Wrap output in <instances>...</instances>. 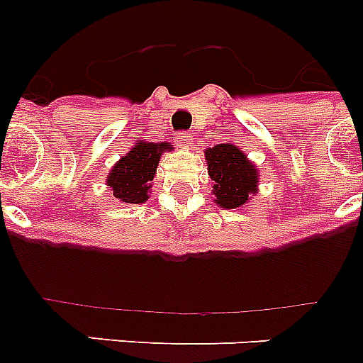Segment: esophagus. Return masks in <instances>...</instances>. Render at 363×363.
<instances>
[{"label":"esophagus","mask_w":363,"mask_h":363,"mask_svg":"<svg viewBox=\"0 0 363 363\" xmlns=\"http://www.w3.org/2000/svg\"><path fill=\"white\" fill-rule=\"evenodd\" d=\"M192 140H194V134L192 133H179L176 136V142H178L179 147H187Z\"/></svg>","instance_id":"obj_1"}]
</instances>
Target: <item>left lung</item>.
<instances>
[{"instance_id":"1","label":"left lung","mask_w":363,"mask_h":363,"mask_svg":"<svg viewBox=\"0 0 363 363\" xmlns=\"http://www.w3.org/2000/svg\"><path fill=\"white\" fill-rule=\"evenodd\" d=\"M207 172L214 182L216 205L223 209H238L258 191V169L233 143H218L205 150Z\"/></svg>"}]
</instances>
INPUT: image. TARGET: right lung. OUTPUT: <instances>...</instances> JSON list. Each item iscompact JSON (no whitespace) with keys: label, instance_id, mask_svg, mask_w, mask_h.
Returning a JSON list of instances; mask_svg holds the SVG:
<instances>
[{"label":"right lung","instance_id":"obj_1","mask_svg":"<svg viewBox=\"0 0 363 363\" xmlns=\"http://www.w3.org/2000/svg\"><path fill=\"white\" fill-rule=\"evenodd\" d=\"M171 149L165 142L152 143L142 140L136 143L108 172L107 185L114 192V198L125 203H143L149 200L150 182L156 174L160 158Z\"/></svg>","mask_w":363,"mask_h":363}]
</instances>
